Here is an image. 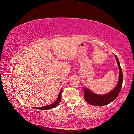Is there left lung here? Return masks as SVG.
I'll list each match as a JSON object with an SVG mask.
<instances>
[{
    "mask_svg": "<svg viewBox=\"0 0 134 134\" xmlns=\"http://www.w3.org/2000/svg\"><path fill=\"white\" fill-rule=\"evenodd\" d=\"M119 69V81L116 88L106 95H98L93 93L87 88H84V98L88 104L93 106H104L110 104L115 100L119 95L123 85V76L122 68L120 66V63L117 57L115 55Z\"/></svg>",
    "mask_w": 134,
    "mask_h": 134,
    "instance_id": "obj_1",
    "label": "left lung"
}]
</instances>
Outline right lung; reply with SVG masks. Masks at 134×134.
Segmentation results:
<instances>
[{
	"instance_id": "obj_1",
	"label": "right lung",
	"mask_w": 134,
	"mask_h": 134,
	"mask_svg": "<svg viewBox=\"0 0 134 134\" xmlns=\"http://www.w3.org/2000/svg\"><path fill=\"white\" fill-rule=\"evenodd\" d=\"M61 93H62V90L58 95V98H57V99L56 100V101L54 102V103H53L52 104H51L47 106H42V107H35V109H39V110H49V109H51L52 108H54L55 107H56L57 105H58L61 101Z\"/></svg>"
}]
</instances>
